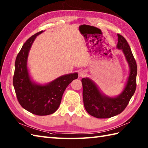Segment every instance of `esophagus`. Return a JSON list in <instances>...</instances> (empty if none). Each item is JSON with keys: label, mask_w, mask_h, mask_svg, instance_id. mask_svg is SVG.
I'll return each instance as SVG.
<instances>
[{"label": "esophagus", "mask_w": 148, "mask_h": 148, "mask_svg": "<svg viewBox=\"0 0 148 148\" xmlns=\"http://www.w3.org/2000/svg\"><path fill=\"white\" fill-rule=\"evenodd\" d=\"M86 74H87L86 71H84V70H80L79 71V76L81 77H84L86 75Z\"/></svg>", "instance_id": "obj_1"}]
</instances>
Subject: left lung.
<instances>
[{
	"instance_id": "1",
	"label": "left lung",
	"mask_w": 148,
	"mask_h": 148,
	"mask_svg": "<svg viewBox=\"0 0 148 148\" xmlns=\"http://www.w3.org/2000/svg\"><path fill=\"white\" fill-rule=\"evenodd\" d=\"M117 48L123 50L130 69L126 86L120 95L114 98L105 96L88 78L81 80L84 108L88 114L97 118H109L120 114L126 108L136 89L137 63L127 40L120 34H118Z\"/></svg>"
}]
</instances>
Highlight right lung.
<instances>
[{
    "label": "right lung",
    "instance_id": "add662e5",
    "mask_svg": "<svg viewBox=\"0 0 148 148\" xmlns=\"http://www.w3.org/2000/svg\"><path fill=\"white\" fill-rule=\"evenodd\" d=\"M40 31L31 36L22 46L15 61L13 86L18 102L22 108L32 114L45 116L55 112L60 104L65 90L74 79L77 73L65 75L46 85H38L31 81L27 67L28 53Z\"/></svg>",
    "mask_w": 148,
    "mask_h": 148
}]
</instances>
